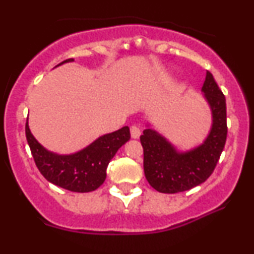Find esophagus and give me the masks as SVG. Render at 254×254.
Wrapping results in <instances>:
<instances>
[{
	"instance_id": "esophagus-1",
	"label": "esophagus",
	"mask_w": 254,
	"mask_h": 254,
	"mask_svg": "<svg viewBox=\"0 0 254 254\" xmlns=\"http://www.w3.org/2000/svg\"><path fill=\"white\" fill-rule=\"evenodd\" d=\"M130 132H131V137H132V138H135V139L139 138V136H140L139 127H137V125H132V127H130Z\"/></svg>"
}]
</instances>
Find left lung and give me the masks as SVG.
Here are the masks:
<instances>
[{"label": "left lung", "mask_w": 254, "mask_h": 254, "mask_svg": "<svg viewBox=\"0 0 254 254\" xmlns=\"http://www.w3.org/2000/svg\"><path fill=\"white\" fill-rule=\"evenodd\" d=\"M201 91L213 118L212 127L202 144L189 151H177L169 140L149 125L140 136L145 177L160 193H180L201 185L214 172L224 150L227 137L226 99L208 71Z\"/></svg>", "instance_id": "1"}]
</instances>
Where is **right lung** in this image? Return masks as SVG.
Wrapping results in <instances>:
<instances>
[{
    "label": "right lung",
    "instance_id": "right-lung-1",
    "mask_svg": "<svg viewBox=\"0 0 254 254\" xmlns=\"http://www.w3.org/2000/svg\"><path fill=\"white\" fill-rule=\"evenodd\" d=\"M67 59L65 63H71ZM27 142L36 167L48 182L71 191L88 193L96 190L106 179V168L122 145L130 139L129 127L103 135L84 148L69 155H59L45 149L30 132L26 123Z\"/></svg>",
    "mask_w": 254,
    "mask_h": 254
}]
</instances>
